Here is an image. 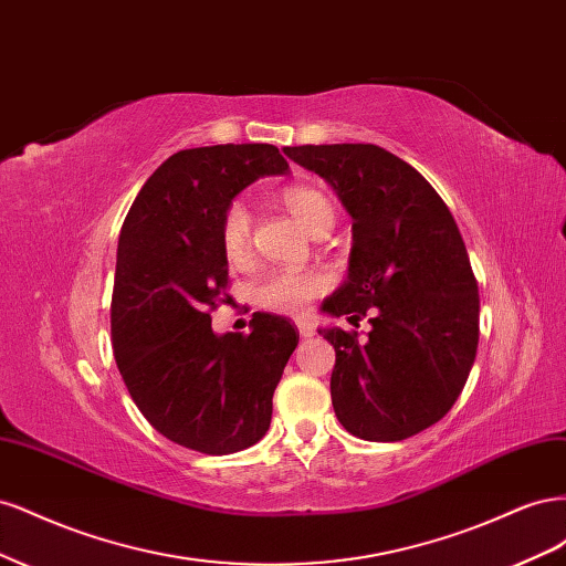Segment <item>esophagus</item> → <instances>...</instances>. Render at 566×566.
Listing matches in <instances>:
<instances>
[{"instance_id": "1", "label": "esophagus", "mask_w": 566, "mask_h": 566, "mask_svg": "<svg viewBox=\"0 0 566 566\" xmlns=\"http://www.w3.org/2000/svg\"><path fill=\"white\" fill-rule=\"evenodd\" d=\"M297 331H300L302 337H314L316 335V328L310 321H297Z\"/></svg>"}]
</instances>
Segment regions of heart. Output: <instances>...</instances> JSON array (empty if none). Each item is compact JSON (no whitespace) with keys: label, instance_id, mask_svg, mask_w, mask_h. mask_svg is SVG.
<instances>
[{"label":"heart","instance_id":"obj_1","mask_svg":"<svg viewBox=\"0 0 566 566\" xmlns=\"http://www.w3.org/2000/svg\"><path fill=\"white\" fill-rule=\"evenodd\" d=\"M281 202L312 235H325L335 224V208L321 188L293 184L281 191ZM252 241V217L248 205L233 200L219 219V245L231 264H245ZM328 287L318 271H273L254 287V302L264 310L300 314L306 304Z\"/></svg>","mask_w":566,"mask_h":566}]
</instances>
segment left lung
Wrapping results in <instances>:
<instances>
[{
  "instance_id": "1",
  "label": "left lung",
  "mask_w": 566,
  "mask_h": 566,
  "mask_svg": "<svg viewBox=\"0 0 566 566\" xmlns=\"http://www.w3.org/2000/svg\"><path fill=\"white\" fill-rule=\"evenodd\" d=\"M285 156L328 181L354 219L349 279L323 312L366 339L318 331L335 347V416L358 439L401 441L449 413L479 345V287L447 202L418 169L373 144L293 146Z\"/></svg>"
}]
</instances>
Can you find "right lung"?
<instances>
[{
    "instance_id": "right-lung-1",
    "label": "right lung",
    "mask_w": 566,
    "mask_h": 566,
    "mask_svg": "<svg viewBox=\"0 0 566 566\" xmlns=\"http://www.w3.org/2000/svg\"><path fill=\"white\" fill-rule=\"evenodd\" d=\"M266 175H287L271 144L179 150L148 177L119 231L111 300L119 375L163 437L208 455L266 434L273 389L300 342L287 318L260 312L250 333L212 331L229 285L221 212Z\"/></svg>"
}]
</instances>
